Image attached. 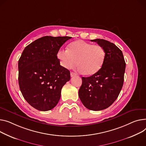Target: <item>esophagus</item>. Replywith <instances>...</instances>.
Here are the masks:
<instances>
[{
    "label": "esophagus",
    "instance_id": "esophagus-1",
    "mask_svg": "<svg viewBox=\"0 0 146 146\" xmlns=\"http://www.w3.org/2000/svg\"><path fill=\"white\" fill-rule=\"evenodd\" d=\"M70 76H71V77H73V76H76V74L74 73H73V72H71V73H70Z\"/></svg>",
    "mask_w": 146,
    "mask_h": 146
}]
</instances>
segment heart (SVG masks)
Wrapping results in <instances>:
<instances>
[{
	"label": "heart",
	"instance_id": "obj_1",
	"mask_svg": "<svg viewBox=\"0 0 146 146\" xmlns=\"http://www.w3.org/2000/svg\"><path fill=\"white\" fill-rule=\"evenodd\" d=\"M57 57L60 65L66 69H72L78 64L79 72L85 76H92L102 67L106 58L104 48L82 40L70 43L67 51L59 49Z\"/></svg>",
	"mask_w": 146,
	"mask_h": 146
}]
</instances>
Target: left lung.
Listing matches in <instances>:
<instances>
[{
	"instance_id": "left-lung-1",
	"label": "left lung",
	"mask_w": 146,
	"mask_h": 146,
	"mask_svg": "<svg viewBox=\"0 0 146 146\" xmlns=\"http://www.w3.org/2000/svg\"><path fill=\"white\" fill-rule=\"evenodd\" d=\"M91 41L104 48L105 60L98 73L82 77L79 96L87 109L99 111L108 108L118 98L123 85L125 63L121 50L114 43L100 38Z\"/></svg>"
}]
</instances>
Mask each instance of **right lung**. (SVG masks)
Listing matches in <instances>:
<instances>
[{
	"label": "right lung",
	"instance_id": "add662e5",
	"mask_svg": "<svg viewBox=\"0 0 146 146\" xmlns=\"http://www.w3.org/2000/svg\"><path fill=\"white\" fill-rule=\"evenodd\" d=\"M72 37L44 36L27 46L19 60V84L25 99L40 111L52 110L70 73L60 64L57 53Z\"/></svg>",
	"mask_w": 146,
	"mask_h": 146
}]
</instances>
